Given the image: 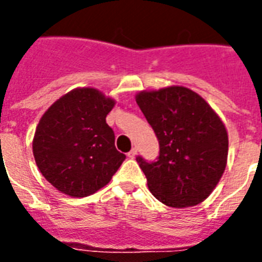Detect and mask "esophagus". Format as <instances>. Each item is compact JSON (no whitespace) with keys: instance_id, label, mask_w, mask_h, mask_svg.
Returning a JSON list of instances; mask_svg holds the SVG:
<instances>
[{"instance_id":"esophagus-1","label":"esophagus","mask_w":262,"mask_h":262,"mask_svg":"<svg viewBox=\"0 0 262 262\" xmlns=\"http://www.w3.org/2000/svg\"><path fill=\"white\" fill-rule=\"evenodd\" d=\"M136 155H137V149H136V148H132L130 152L127 154V156H129L130 159H133V158H136Z\"/></svg>"}]
</instances>
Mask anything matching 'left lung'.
<instances>
[{
	"instance_id": "left-lung-1",
	"label": "left lung",
	"mask_w": 262,
	"mask_h": 262,
	"mask_svg": "<svg viewBox=\"0 0 262 262\" xmlns=\"http://www.w3.org/2000/svg\"><path fill=\"white\" fill-rule=\"evenodd\" d=\"M136 102L159 140L156 162L136 158L151 193L172 208L203 203L227 164L228 136L219 115L194 91L178 85L141 91Z\"/></svg>"
}]
</instances>
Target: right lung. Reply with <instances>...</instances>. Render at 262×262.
<instances>
[{"label": "right lung", "mask_w": 262, "mask_h": 262, "mask_svg": "<svg viewBox=\"0 0 262 262\" xmlns=\"http://www.w3.org/2000/svg\"><path fill=\"white\" fill-rule=\"evenodd\" d=\"M115 100L95 88H76L39 121L32 152L39 171L63 194L87 197L110 182L126 156L106 123Z\"/></svg>", "instance_id": "obj_1"}]
</instances>
